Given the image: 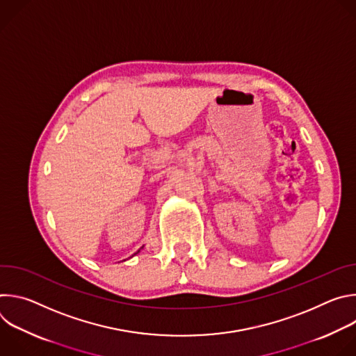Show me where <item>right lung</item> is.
<instances>
[{
	"label": "right lung",
	"mask_w": 356,
	"mask_h": 356,
	"mask_svg": "<svg viewBox=\"0 0 356 356\" xmlns=\"http://www.w3.org/2000/svg\"><path fill=\"white\" fill-rule=\"evenodd\" d=\"M139 252H140V249H139L138 252H135V253H134V255H136V253H139ZM134 255H132V257H134Z\"/></svg>",
	"instance_id": "1"
}]
</instances>
